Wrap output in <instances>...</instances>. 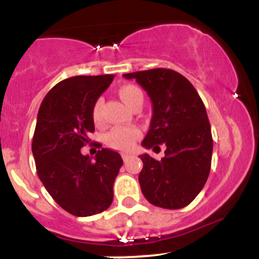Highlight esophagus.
Listing matches in <instances>:
<instances>
[{
	"label": "esophagus",
	"instance_id": "obj_1",
	"mask_svg": "<svg viewBox=\"0 0 259 259\" xmlns=\"http://www.w3.org/2000/svg\"><path fill=\"white\" fill-rule=\"evenodd\" d=\"M121 158H122V160L124 161H126L127 159L130 158V154H126V153H124V154H121Z\"/></svg>",
	"mask_w": 259,
	"mask_h": 259
}]
</instances>
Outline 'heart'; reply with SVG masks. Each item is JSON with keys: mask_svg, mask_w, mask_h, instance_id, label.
<instances>
[{"mask_svg": "<svg viewBox=\"0 0 259 259\" xmlns=\"http://www.w3.org/2000/svg\"><path fill=\"white\" fill-rule=\"evenodd\" d=\"M120 98L124 100V103L127 106L133 108L137 103L144 100V94L143 90L137 85H124L119 90ZM104 99L99 98L94 103L93 109H91V116L95 122H99L101 120V110H103ZM140 137V130L137 127H124L116 126L113 127L110 132L106 134L105 140L109 145L113 146L119 150H130L135 145V142Z\"/></svg>", "mask_w": 259, "mask_h": 259, "instance_id": "heart-1", "label": "heart"}]
</instances>
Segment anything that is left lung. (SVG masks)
<instances>
[{
  "label": "left lung",
  "instance_id": "left-lung-1",
  "mask_svg": "<svg viewBox=\"0 0 259 259\" xmlns=\"http://www.w3.org/2000/svg\"><path fill=\"white\" fill-rule=\"evenodd\" d=\"M124 77L137 80L153 103L150 129L142 145L166 146L161 160L140 155L143 194L156 207H187L203 189L210 171L213 139L204 104L190 81L174 70L159 67Z\"/></svg>",
  "mask_w": 259,
  "mask_h": 259
}]
</instances>
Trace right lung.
Segmentation results:
<instances>
[{"label":"right lung","instance_id":"right-lung-1","mask_svg":"<svg viewBox=\"0 0 259 259\" xmlns=\"http://www.w3.org/2000/svg\"><path fill=\"white\" fill-rule=\"evenodd\" d=\"M113 80L114 75H98L60 81L38 110L32 138L37 176L52 199L72 215H94L113 203V185L122 165L120 154L103 148L95 161L81 154L95 130L94 103Z\"/></svg>","mask_w":259,"mask_h":259}]
</instances>
